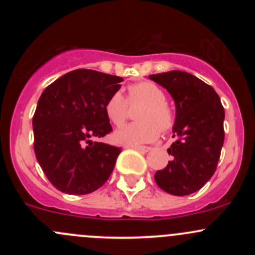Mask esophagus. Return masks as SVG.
Instances as JSON below:
<instances>
[{"instance_id": "esophagus-1", "label": "esophagus", "mask_w": 255, "mask_h": 255, "mask_svg": "<svg viewBox=\"0 0 255 255\" xmlns=\"http://www.w3.org/2000/svg\"><path fill=\"white\" fill-rule=\"evenodd\" d=\"M130 148L137 149V150L143 151V153H146V151H149L151 149L150 146H145V145H132V146H130Z\"/></svg>"}]
</instances>
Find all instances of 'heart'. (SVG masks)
<instances>
[{"label":"heart","instance_id":"1","mask_svg":"<svg viewBox=\"0 0 255 255\" xmlns=\"http://www.w3.org/2000/svg\"><path fill=\"white\" fill-rule=\"evenodd\" d=\"M165 91L156 84L142 81L128 86L127 100L115 92L105 105V112L116 127L125 125L128 116V104H143L137 113L138 122L130 123L116 133L118 143L135 144L149 143L159 137V133L168 132L174 127L175 113L168 105Z\"/></svg>","mask_w":255,"mask_h":255}]
</instances>
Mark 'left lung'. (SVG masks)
Masks as SVG:
<instances>
[{"label": "left lung", "instance_id": "8db88e82", "mask_svg": "<svg viewBox=\"0 0 255 255\" xmlns=\"http://www.w3.org/2000/svg\"><path fill=\"white\" fill-rule=\"evenodd\" d=\"M149 79L165 87L175 101L171 161L154 175L165 192L185 196L196 192L215 174L225 142V109L220 96L202 80L180 70Z\"/></svg>", "mask_w": 255, "mask_h": 255}]
</instances>
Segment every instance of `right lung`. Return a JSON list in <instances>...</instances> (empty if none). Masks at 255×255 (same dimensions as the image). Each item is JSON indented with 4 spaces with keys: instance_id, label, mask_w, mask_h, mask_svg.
Wrapping results in <instances>:
<instances>
[{
    "instance_id": "right-lung-1",
    "label": "right lung",
    "mask_w": 255,
    "mask_h": 255,
    "mask_svg": "<svg viewBox=\"0 0 255 255\" xmlns=\"http://www.w3.org/2000/svg\"><path fill=\"white\" fill-rule=\"evenodd\" d=\"M122 81L78 69L51 82L39 97L33 116L35 158L59 191L91 194L112 174L121 148L90 138L112 132L105 105Z\"/></svg>"
}]
</instances>
